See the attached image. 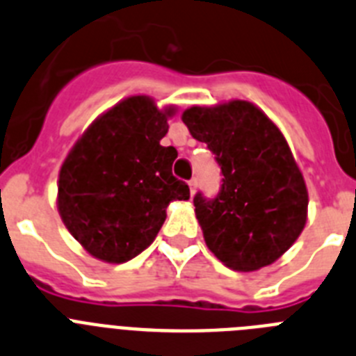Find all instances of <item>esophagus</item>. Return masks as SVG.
<instances>
[{"label": "esophagus", "mask_w": 356, "mask_h": 356, "mask_svg": "<svg viewBox=\"0 0 356 356\" xmlns=\"http://www.w3.org/2000/svg\"><path fill=\"white\" fill-rule=\"evenodd\" d=\"M188 186H190V193H191V197L195 195V190H197V179H191V181L188 182Z\"/></svg>", "instance_id": "34e87169"}]
</instances>
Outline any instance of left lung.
Segmentation results:
<instances>
[{"label": "left lung", "instance_id": "1", "mask_svg": "<svg viewBox=\"0 0 356 356\" xmlns=\"http://www.w3.org/2000/svg\"><path fill=\"white\" fill-rule=\"evenodd\" d=\"M197 141L208 145L222 168L213 200L197 193V220L209 251L225 267L252 272L289 251L308 218V190L280 127L245 100L182 113Z\"/></svg>", "mask_w": 356, "mask_h": 356}]
</instances>
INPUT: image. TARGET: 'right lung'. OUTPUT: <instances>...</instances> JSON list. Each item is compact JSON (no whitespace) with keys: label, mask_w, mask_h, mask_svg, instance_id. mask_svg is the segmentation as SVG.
Returning <instances> with one entry per match:
<instances>
[{"label":"right lung","mask_w":356,"mask_h":356,"mask_svg":"<svg viewBox=\"0 0 356 356\" xmlns=\"http://www.w3.org/2000/svg\"><path fill=\"white\" fill-rule=\"evenodd\" d=\"M175 105L136 95L100 114L71 147L57 182L66 229L92 258L125 264L156 240L174 200L190 199L172 175L177 150L163 147Z\"/></svg>","instance_id":"obj_1"}]
</instances>
